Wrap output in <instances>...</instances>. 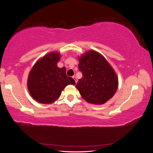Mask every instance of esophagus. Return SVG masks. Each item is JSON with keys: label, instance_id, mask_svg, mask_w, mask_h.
<instances>
[{"label": "esophagus", "instance_id": "1", "mask_svg": "<svg viewBox=\"0 0 153 153\" xmlns=\"http://www.w3.org/2000/svg\"><path fill=\"white\" fill-rule=\"evenodd\" d=\"M73 79H74L75 82H76V83H77V79L76 77V76H73Z\"/></svg>", "mask_w": 153, "mask_h": 153}]
</instances>
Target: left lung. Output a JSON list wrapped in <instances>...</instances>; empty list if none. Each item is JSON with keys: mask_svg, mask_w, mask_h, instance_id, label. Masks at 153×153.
<instances>
[{"mask_svg": "<svg viewBox=\"0 0 153 153\" xmlns=\"http://www.w3.org/2000/svg\"><path fill=\"white\" fill-rule=\"evenodd\" d=\"M78 60L79 70L82 74L76 85L79 94L88 103H106L118 87L115 71L103 56L93 50L79 57Z\"/></svg>", "mask_w": 153, "mask_h": 153, "instance_id": "8db88e82", "label": "left lung"}]
</instances>
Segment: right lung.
<instances>
[{
    "label": "right lung",
    "mask_w": 153,
    "mask_h": 153,
    "mask_svg": "<svg viewBox=\"0 0 153 153\" xmlns=\"http://www.w3.org/2000/svg\"><path fill=\"white\" fill-rule=\"evenodd\" d=\"M60 55L51 52L38 60L29 72L27 87L31 96L42 104H51L59 98L69 84L76 82L66 74V68H59Z\"/></svg>",
    "instance_id": "obj_1"
}]
</instances>
